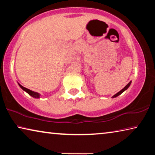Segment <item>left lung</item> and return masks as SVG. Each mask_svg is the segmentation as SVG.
<instances>
[{
    "mask_svg": "<svg viewBox=\"0 0 155 155\" xmlns=\"http://www.w3.org/2000/svg\"><path fill=\"white\" fill-rule=\"evenodd\" d=\"M130 83H131V81H130V82L129 83H128V84H127V85H126L125 86V87H124V88H123L122 89V90H120V91H119V92H117V94H115V95L114 96H112V98H115V97H117V96H118L119 95H120V94H121L122 92H124V91H125V90H127V89L128 88V87H129V86H130Z\"/></svg>",
    "mask_w": 155,
    "mask_h": 155,
    "instance_id": "obj_1",
    "label": "left lung"
}]
</instances>
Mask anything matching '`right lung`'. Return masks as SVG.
<instances>
[{
    "instance_id": "right-lung-1",
    "label": "right lung",
    "mask_w": 155,
    "mask_h": 155,
    "mask_svg": "<svg viewBox=\"0 0 155 155\" xmlns=\"http://www.w3.org/2000/svg\"><path fill=\"white\" fill-rule=\"evenodd\" d=\"M18 85H20V87L21 88H22L23 90L25 91L26 92L28 93V94H29L30 96L33 97V98H40V94H39V93L35 92V91H31V90H28V89L26 88V87H23L22 85H21L20 84H19V83H18Z\"/></svg>"
}]
</instances>
